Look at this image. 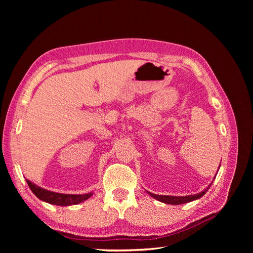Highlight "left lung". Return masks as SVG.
I'll return each instance as SVG.
<instances>
[{
    "instance_id": "1",
    "label": "left lung",
    "mask_w": 253,
    "mask_h": 253,
    "mask_svg": "<svg viewBox=\"0 0 253 253\" xmlns=\"http://www.w3.org/2000/svg\"><path fill=\"white\" fill-rule=\"evenodd\" d=\"M220 167V165H219ZM212 182L209 185V187H207V189H205L202 192L197 193V194H193V195H186V196H172V195H158V194H154V193H151V192H147L149 193L150 196H152L153 198H155V200L165 203V204H169V205H181V204H186V203H190V202H193L195 200H198V198H201L207 191L209 190V188L211 187Z\"/></svg>"
}]
</instances>
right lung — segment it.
Returning <instances> with one entry per match:
<instances>
[{"label": "right lung", "mask_w": 253, "mask_h": 253, "mask_svg": "<svg viewBox=\"0 0 253 253\" xmlns=\"http://www.w3.org/2000/svg\"><path fill=\"white\" fill-rule=\"evenodd\" d=\"M30 190L33 191V193L39 198V200L48 203L51 205L56 206H72L77 205L84 201L88 200V198L93 195V192L85 193V194H63V193H57L52 192V191L43 189L39 186H37L36 183L32 182L30 180L26 179Z\"/></svg>", "instance_id": "add662e5"}]
</instances>
